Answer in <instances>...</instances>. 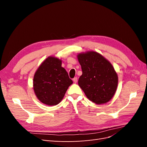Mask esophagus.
<instances>
[{
    "mask_svg": "<svg viewBox=\"0 0 147 147\" xmlns=\"http://www.w3.org/2000/svg\"><path fill=\"white\" fill-rule=\"evenodd\" d=\"M73 81H74V83H76L77 82V77H75V78H73Z\"/></svg>",
    "mask_w": 147,
    "mask_h": 147,
    "instance_id": "esophagus-1",
    "label": "esophagus"
}]
</instances>
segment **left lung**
Listing matches in <instances>:
<instances>
[{"label": "left lung", "instance_id": "obj_1", "mask_svg": "<svg viewBox=\"0 0 147 147\" xmlns=\"http://www.w3.org/2000/svg\"><path fill=\"white\" fill-rule=\"evenodd\" d=\"M77 57L82 70L78 82L80 87L94 103L109 102L116 92L118 80L112 65L95 51L81 53Z\"/></svg>", "mask_w": 147, "mask_h": 147}]
</instances>
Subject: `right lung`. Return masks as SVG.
<instances>
[{"mask_svg":"<svg viewBox=\"0 0 147 147\" xmlns=\"http://www.w3.org/2000/svg\"><path fill=\"white\" fill-rule=\"evenodd\" d=\"M62 61L48 57L40 65L34 77V90L38 100L48 105L58 104L73 83Z\"/></svg>","mask_w":147,"mask_h":147,"instance_id":"right-lung-1","label":"right lung"}]
</instances>
